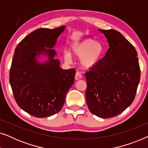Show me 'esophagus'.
Masks as SVG:
<instances>
[{
    "mask_svg": "<svg viewBox=\"0 0 148 148\" xmlns=\"http://www.w3.org/2000/svg\"><path fill=\"white\" fill-rule=\"evenodd\" d=\"M82 78V75H81L80 73L77 72L75 73V79L79 80V79H81Z\"/></svg>",
    "mask_w": 148,
    "mask_h": 148,
    "instance_id": "1",
    "label": "esophagus"
}]
</instances>
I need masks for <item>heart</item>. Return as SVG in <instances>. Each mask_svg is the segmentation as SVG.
I'll use <instances>...</instances> for the list:
<instances>
[{"instance_id": "obj_1", "label": "heart", "mask_w": 148, "mask_h": 148, "mask_svg": "<svg viewBox=\"0 0 148 148\" xmlns=\"http://www.w3.org/2000/svg\"><path fill=\"white\" fill-rule=\"evenodd\" d=\"M104 46L100 41H95L92 38H86L81 41L74 42L70 47L72 55L79 58L81 66L86 69L94 67L100 61L104 52ZM71 54L65 52L63 54L64 60H71Z\"/></svg>"}]
</instances>
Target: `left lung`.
<instances>
[{
	"label": "left lung",
	"instance_id": "left-lung-1",
	"mask_svg": "<svg viewBox=\"0 0 148 148\" xmlns=\"http://www.w3.org/2000/svg\"><path fill=\"white\" fill-rule=\"evenodd\" d=\"M98 31L105 36L109 48L98 64L86 73V97L90 112L107 119L120 114L133 102L140 68L136 50L120 32Z\"/></svg>",
	"mask_w": 148,
	"mask_h": 148
}]
</instances>
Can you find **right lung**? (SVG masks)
I'll use <instances>...</instances> for the list:
<instances>
[{
    "mask_svg": "<svg viewBox=\"0 0 148 148\" xmlns=\"http://www.w3.org/2000/svg\"><path fill=\"white\" fill-rule=\"evenodd\" d=\"M65 28L36 29L15 50L10 84L18 106L34 116L45 118L59 112L74 83L75 70L60 68L53 48Z\"/></svg>",
    "mask_w": 148,
    "mask_h": 148,
    "instance_id": "right-lung-1",
    "label": "right lung"
}]
</instances>
